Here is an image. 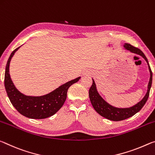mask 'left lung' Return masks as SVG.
Here are the masks:
<instances>
[{
    "label": "left lung",
    "instance_id": "1",
    "mask_svg": "<svg viewBox=\"0 0 155 155\" xmlns=\"http://www.w3.org/2000/svg\"><path fill=\"white\" fill-rule=\"evenodd\" d=\"M124 47H125L126 49L129 50L130 51L134 53V54L141 55L145 59L147 63H148V68L150 73V81L148 86V91H147L145 97L143 98V100L137 104L136 105L132 106L130 108H118L113 107V106L108 104L107 102H106L101 97V96L99 95L97 89H96L95 83L94 80H93L92 86H91L89 89V98L93 108L96 110V112L100 114L101 116L104 117L106 119H108L109 120L115 121L124 120L130 117L135 115L137 113H138L143 108V106L145 105L146 102L148 99L150 90L152 86V81H153V73H152L151 68L150 67L148 61L143 53L138 48L134 47L130 44H128V43L127 44L126 43Z\"/></svg>",
    "mask_w": 155,
    "mask_h": 155
}]
</instances>
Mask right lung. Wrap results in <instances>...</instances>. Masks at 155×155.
<instances>
[{
    "label": "right lung",
    "instance_id": "add662e5",
    "mask_svg": "<svg viewBox=\"0 0 155 155\" xmlns=\"http://www.w3.org/2000/svg\"><path fill=\"white\" fill-rule=\"evenodd\" d=\"M20 48L13 51L7 62L5 73V87L9 99L14 108L21 115L31 119H45L54 115L64 104L67 99V91L71 86L79 81L80 77L64 84L60 87L47 94L40 97L27 96L20 93L9 75V63L15 52Z\"/></svg>",
    "mask_w": 155,
    "mask_h": 155
}]
</instances>
